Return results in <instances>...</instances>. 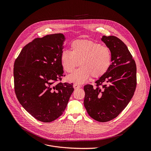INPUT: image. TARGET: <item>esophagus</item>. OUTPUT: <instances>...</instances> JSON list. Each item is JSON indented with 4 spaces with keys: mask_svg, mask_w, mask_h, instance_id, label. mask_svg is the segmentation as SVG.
<instances>
[{
    "mask_svg": "<svg viewBox=\"0 0 151 151\" xmlns=\"http://www.w3.org/2000/svg\"><path fill=\"white\" fill-rule=\"evenodd\" d=\"M74 89H78V88H80V87H81V86L80 85V84H74Z\"/></svg>",
    "mask_w": 151,
    "mask_h": 151,
    "instance_id": "34e87169",
    "label": "esophagus"
}]
</instances>
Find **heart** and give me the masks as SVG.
Instances as JSON below:
<instances>
[{"instance_id":"b5f03b06","label":"heart","mask_w":151,"mask_h":151,"mask_svg":"<svg viewBox=\"0 0 151 151\" xmlns=\"http://www.w3.org/2000/svg\"><path fill=\"white\" fill-rule=\"evenodd\" d=\"M71 52L64 50L61 53V62L65 70L73 73L80 65L82 66L68 79L74 83H83L92 76L98 78L104 76L111 63L110 49L102 44L88 40H77L71 44Z\"/></svg>"}]
</instances>
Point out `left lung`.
<instances>
[{"label":"left lung","mask_w":151,"mask_h":151,"mask_svg":"<svg viewBox=\"0 0 151 151\" xmlns=\"http://www.w3.org/2000/svg\"><path fill=\"white\" fill-rule=\"evenodd\" d=\"M101 40L110 50L112 63L107 73L95 81L96 87L84 86V104L93 119L106 122L116 118L132 98L137 86V67L122 40L105 35Z\"/></svg>","instance_id":"8db88e82"}]
</instances>
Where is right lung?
Returning a JSON list of instances; mask_svg holds the SVG:
<instances>
[{"label": "right lung", "instance_id": "1", "mask_svg": "<svg viewBox=\"0 0 151 151\" xmlns=\"http://www.w3.org/2000/svg\"><path fill=\"white\" fill-rule=\"evenodd\" d=\"M65 40L62 34L35 38L23 47L14 64L18 101L32 116L44 123L63 114L74 91L73 83L56 84L65 76L60 58Z\"/></svg>", "mask_w": 151, "mask_h": 151}]
</instances>
